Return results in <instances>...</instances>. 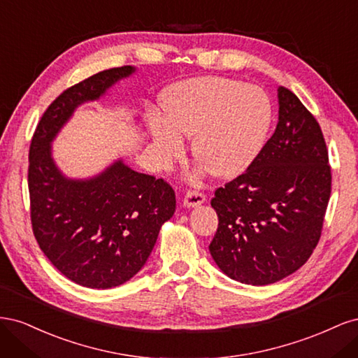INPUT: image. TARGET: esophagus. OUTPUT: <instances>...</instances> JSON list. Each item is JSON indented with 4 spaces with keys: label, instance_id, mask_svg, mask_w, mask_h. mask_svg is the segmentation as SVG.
<instances>
[{
    "label": "esophagus",
    "instance_id": "obj_1",
    "mask_svg": "<svg viewBox=\"0 0 358 358\" xmlns=\"http://www.w3.org/2000/svg\"><path fill=\"white\" fill-rule=\"evenodd\" d=\"M206 200V196L199 191H188L183 197V206L185 208H197V206L203 204Z\"/></svg>",
    "mask_w": 358,
    "mask_h": 358
}]
</instances>
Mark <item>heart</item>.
<instances>
[{"instance_id": "1", "label": "heart", "mask_w": 358, "mask_h": 358, "mask_svg": "<svg viewBox=\"0 0 358 358\" xmlns=\"http://www.w3.org/2000/svg\"><path fill=\"white\" fill-rule=\"evenodd\" d=\"M164 119L148 127L159 158L170 162L192 138V155L212 175L230 179L248 169L262 150L272 122V103L255 85L203 76L179 82L161 94Z\"/></svg>"}]
</instances>
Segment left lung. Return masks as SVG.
I'll return each instance as SVG.
<instances>
[{"mask_svg": "<svg viewBox=\"0 0 358 358\" xmlns=\"http://www.w3.org/2000/svg\"><path fill=\"white\" fill-rule=\"evenodd\" d=\"M273 136L245 173L215 191V263L242 284L268 285L294 273L318 245L331 192L320 124L289 90L278 88Z\"/></svg>", "mask_w": 358, "mask_h": 358, "instance_id": "left-lung-1", "label": "left lung"}]
</instances>
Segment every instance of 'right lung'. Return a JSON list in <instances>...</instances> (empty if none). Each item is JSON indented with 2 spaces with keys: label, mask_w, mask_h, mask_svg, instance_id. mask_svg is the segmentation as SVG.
<instances>
[{
  "label": "right lung",
  "mask_w": 358,
  "mask_h": 358,
  "mask_svg": "<svg viewBox=\"0 0 358 358\" xmlns=\"http://www.w3.org/2000/svg\"><path fill=\"white\" fill-rule=\"evenodd\" d=\"M134 71L131 66L104 70L66 90L43 113L31 140L32 231L49 262L82 287L106 289L131 279L176 209L167 182L134 171L122 159L94 178L71 179L52 157L53 138L74 110Z\"/></svg>",
  "instance_id": "1"
}]
</instances>
